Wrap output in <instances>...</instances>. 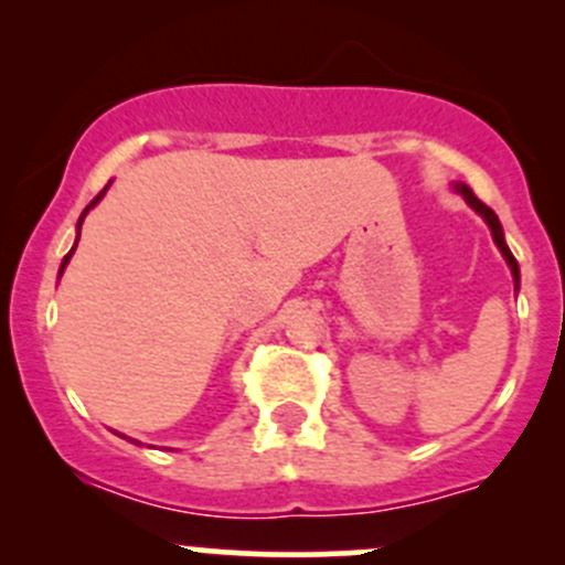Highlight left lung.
<instances>
[{
	"label": "left lung",
	"mask_w": 565,
	"mask_h": 565,
	"mask_svg": "<svg viewBox=\"0 0 565 565\" xmlns=\"http://www.w3.org/2000/svg\"><path fill=\"white\" fill-rule=\"evenodd\" d=\"M457 191L461 193V196L467 199V204H470V207L476 210L478 215H483V221H487L489 230H492V237H494V243H498L500 254H503V256H505V262H509L511 276H514V281H520V265H516L514 254H511L509 246H505V241H503V226H500V221H498V215H494V210H492V207H487V204H483L481 199H478L476 193H472V188H467V185H457Z\"/></svg>",
	"instance_id": "8db88e82"
}]
</instances>
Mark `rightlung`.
<instances>
[{
  "instance_id": "right-lung-1",
  "label": "right lung",
  "mask_w": 565,
  "mask_h": 565,
  "mask_svg": "<svg viewBox=\"0 0 565 565\" xmlns=\"http://www.w3.org/2000/svg\"><path fill=\"white\" fill-rule=\"evenodd\" d=\"M104 193H106V188H104V191H100V193H98V196H95V199H93V202H89V204H87V210H84V213H82V218H78V230H82V221H84V215H87V213H89V207H95V204H98V199H100V196H104ZM76 243H78V241H76ZM73 250H76V246H73V248H71V254H67V256H65V259H62V267H60V276H62V270H65V267H67V262H71Z\"/></svg>"
}]
</instances>
